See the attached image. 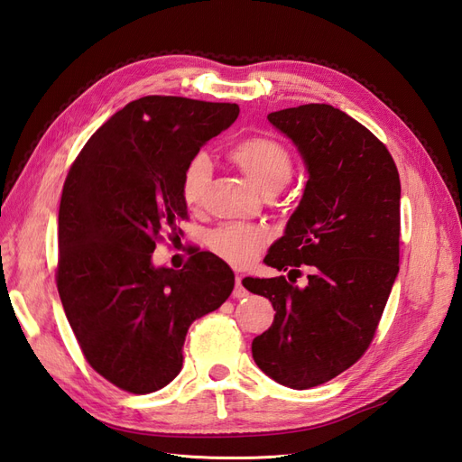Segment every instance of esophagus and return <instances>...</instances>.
<instances>
[{
	"label": "esophagus",
	"mask_w": 462,
	"mask_h": 462,
	"mask_svg": "<svg viewBox=\"0 0 462 462\" xmlns=\"http://www.w3.org/2000/svg\"><path fill=\"white\" fill-rule=\"evenodd\" d=\"M248 295V291L245 289V285H243V275H236V279H235V289H233V299H245Z\"/></svg>",
	"instance_id": "obj_1"
}]
</instances>
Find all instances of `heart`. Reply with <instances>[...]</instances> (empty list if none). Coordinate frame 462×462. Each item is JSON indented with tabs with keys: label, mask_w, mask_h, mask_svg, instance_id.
I'll return each instance as SVG.
<instances>
[{
	"label": "heart",
	"mask_w": 462,
	"mask_h": 462,
	"mask_svg": "<svg viewBox=\"0 0 462 462\" xmlns=\"http://www.w3.org/2000/svg\"><path fill=\"white\" fill-rule=\"evenodd\" d=\"M229 160L265 197H273L292 177L289 150L272 138H246L229 152ZM209 177H212V162L206 153H197L180 175V199L189 208H202ZM265 243H268V233L243 223H229L208 235L209 250L235 268H246L248 263H253Z\"/></svg>",
	"instance_id": "obj_1"
}]
</instances>
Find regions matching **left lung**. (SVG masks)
<instances>
[{
    "label": "left lung",
    "instance_id": "1",
    "mask_svg": "<svg viewBox=\"0 0 462 462\" xmlns=\"http://www.w3.org/2000/svg\"><path fill=\"white\" fill-rule=\"evenodd\" d=\"M268 121L297 146L309 180L263 262L314 270L302 289L283 275L243 279L275 310L253 358L277 383L310 389L351 368L374 339L399 273L401 180L387 148L341 109L306 104Z\"/></svg>",
    "mask_w": 462,
    "mask_h": 462
}]
</instances>
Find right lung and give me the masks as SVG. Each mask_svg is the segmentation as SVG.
Segmentation results:
<instances>
[{
    "instance_id": "add662e5",
    "label": "right lung",
    "mask_w": 462,
    "mask_h": 462,
    "mask_svg": "<svg viewBox=\"0 0 462 462\" xmlns=\"http://www.w3.org/2000/svg\"><path fill=\"white\" fill-rule=\"evenodd\" d=\"M236 117V104L144 96L88 138L65 179L55 275L63 310L88 365L129 393L175 380L190 324L235 287L212 253L179 272L153 263L152 253L189 216L187 163Z\"/></svg>"
}]
</instances>
